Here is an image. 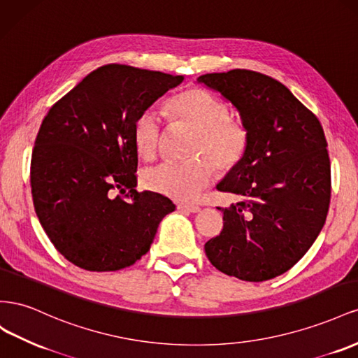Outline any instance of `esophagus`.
<instances>
[{
    "instance_id": "esophagus-1",
    "label": "esophagus",
    "mask_w": 358,
    "mask_h": 358,
    "mask_svg": "<svg viewBox=\"0 0 358 358\" xmlns=\"http://www.w3.org/2000/svg\"><path fill=\"white\" fill-rule=\"evenodd\" d=\"M177 208L181 210V211H187V213H198V211H201V207H198V206H185V203H178Z\"/></svg>"
}]
</instances>
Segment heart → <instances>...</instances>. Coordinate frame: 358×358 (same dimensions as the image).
<instances>
[{
  "instance_id": "1",
  "label": "heart",
  "mask_w": 358,
  "mask_h": 358,
  "mask_svg": "<svg viewBox=\"0 0 358 358\" xmlns=\"http://www.w3.org/2000/svg\"><path fill=\"white\" fill-rule=\"evenodd\" d=\"M171 117L196 131L187 162H163L142 176L144 186L177 201L195 199L217 169L234 171L250 148V129L241 117L231 115L223 100L198 87L180 91L168 101ZM165 124L155 108L142 109L134 121L135 147L139 156L152 160L162 150ZM218 168L216 169L215 166Z\"/></svg>"
}]
</instances>
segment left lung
Instances as JSON below:
<instances>
[{
  "instance_id": "obj_1",
  "label": "left lung",
  "mask_w": 358,
  "mask_h": 358,
  "mask_svg": "<svg viewBox=\"0 0 358 358\" xmlns=\"http://www.w3.org/2000/svg\"><path fill=\"white\" fill-rule=\"evenodd\" d=\"M240 110L250 148L217 190L241 201L223 211V229L206 243L219 271L246 282L283 274L310 249L324 227L331 169L320 120L267 75L236 69L198 78Z\"/></svg>"
}]
</instances>
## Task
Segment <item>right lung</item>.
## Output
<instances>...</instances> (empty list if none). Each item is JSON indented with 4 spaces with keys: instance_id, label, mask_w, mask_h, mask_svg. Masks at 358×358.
Segmentation results:
<instances>
[{
    "instance_id": "obj_1",
    "label": "right lung",
    "mask_w": 358,
    "mask_h": 358,
    "mask_svg": "<svg viewBox=\"0 0 358 358\" xmlns=\"http://www.w3.org/2000/svg\"><path fill=\"white\" fill-rule=\"evenodd\" d=\"M182 76L106 64L45 115L31 156L37 217L63 257L88 271L130 267L150 250L160 220L176 210L138 192L134 121Z\"/></svg>"
}]
</instances>
